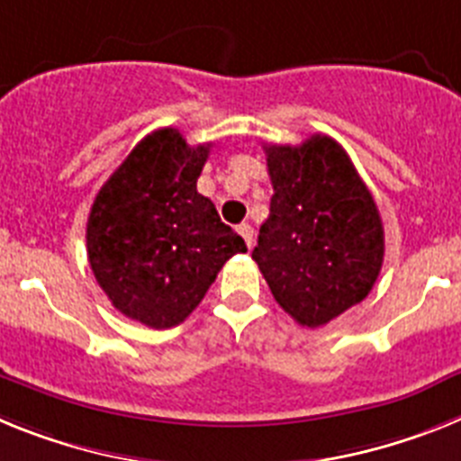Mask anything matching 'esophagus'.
<instances>
[{
  "label": "esophagus",
  "mask_w": 461,
  "mask_h": 461,
  "mask_svg": "<svg viewBox=\"0 0 461 461\" xmlns=\"http://www.w3.org/2000/svg\"><path fill=\"white\" fill-rule=\"evenodd\" d=\"M239 234L243 236V241H246L248 248H253L255 230H253V225H250V222H241V225H239Z\"/></svg>",
  "instance_id": "obj_1"
}]
</instances>
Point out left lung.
Instances as JSON below:
<instances>
[{
    "instance_id": "obj_1",
    "label": "left lung",
    "mask_w": 461,
    "mask_h": 461,
    "mask_svg": "<svg viewBox=\"0 0 461 461\" xmlns=\"http://www.w3.org/2000/svg\"><path fill=\"white\" fill-rule=\"evenodd\" d=\"M274 197L253 259L280 308L322 327L362 302L385 255L378 206L334 139L264 146Z\"/></svg>"
}]
</instances>
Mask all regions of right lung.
<instances>
[{"instance_id":"obj_1","label":"right lung","mask_w":461,"mask_h":461,"mask_svg":"<svg viewBox=\"0 0 461 461\" xmlns=\"http://www.w3.org/2000/svg\"><path fill=\"white\" fill-rule=\"evenodd\" d=\"M211 143L187 146L164 127L134 150L97 192L87 218V262L120 313L169 330L199 306L222 264L246 253L243 239L197 192Z\"/></svg>"}]
</instances>
